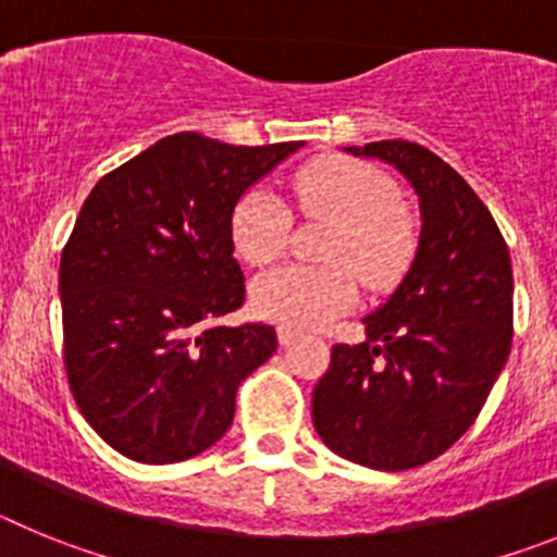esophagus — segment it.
<instances>
[{
    "mask_svg": "<svg viewBox=\"0 0 557 557\" xmlns=\"http://www.w3.org/2000/svg\"><path fill=\"white\" fill-rule=\"evenodd\" d=\"M293 339H298V332H295L293 326H278V343H282V346H289Z\"/></svg>",
    "mask_w": 557,
    "mask_h": 557,
    "instance_id": "esophagus-1",
    "label": "esophagus"
}]
</instances>
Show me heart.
I'll use <instances>...</instances> for the list:
<instances>
[{
    "mask_svg": "<svg viewBox=\"0 0 557 557\" xmlns=\"http://www.w3.org/2000/svg\"><path fill=\"white\" fill-rule=\"evenodd\" d=\"M304 218L332 223L318 259L326 264H284L262 273L250 304L262 318L293 329H314L357 304L359 278L368 289L401 282L416 256V220L398 203L391 175L366 161L314 159L289 181ZM293 214L278 191L253 186L231 211V243L248 264L273 262L287 248Z\"/></svg>",
    "mask_w": 557,
    "mask_h": 557,
    "instance_id": "1",
    "label": "heart"
}]
</instances>
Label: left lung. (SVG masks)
I'll list each match as a JSON object with an SVG mask.
<instances>
[{
    "instance_id": "left-lung-1",
    "label": "left lung",
    "mask_w": 557,
    "mask_h": 557,
    "mask_svg": "<svg viewBox=\"0 0 557 557\" xmlns=\"http://www.w3.org/2000/svg\"><path fill=\"white\" fill-rule=\"evenodd\" d=\"M412 184L421 234L396 293L366 318V343L332 346L312 421L334 455L405 471L444 455L480 416L513 339V270L491 211L416 141L346 147Z\"/></svg>"
}]
</instances>
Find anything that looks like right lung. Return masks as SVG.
Listing matches in <instances>:
<instances>
[{
	"label": "right lung",
	"instance_id": "right-lung-1",
	"mask_svg": "<svg viewBox=\"0 0 557 557\" xmlns=\"http://www.w3.org/2000/svg\"><path fill=\"white\" fill-rule=\"evenodd\" d=\"M304 141L234 147L175 133L91 189L61 253L63 366L91 430L136 462L200 455L275 329L218 326L245 301L231 211Z\"/></svg>",
	"mask_w": 557,
	"mask_h": 557
}]
</instances>
